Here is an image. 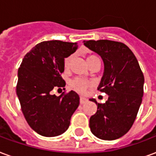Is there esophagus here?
Masks as SVG:
<instances>
[{"label":"esophagus","instance_id":"esophagus-1","mask_svg":"<svg viewBox=\"0 0 156 156\" xmlns=\"http://www.w3.org/2000/svg\"><path fill=\"white\" fill-rule=\"evenodd\" d=\"M86 102H88V99L86 98H84V97H80V104H84V103H86Z\"/></svg>","mask_w":156,"mask_h":156}]
</instances>
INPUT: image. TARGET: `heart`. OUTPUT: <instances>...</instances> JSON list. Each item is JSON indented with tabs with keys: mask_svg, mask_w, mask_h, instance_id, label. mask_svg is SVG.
Masks as SVG:
<instances>
[{
	"mask_svg": "<svg viewBox=\"0 0 156 156\" xmlns=\"http://www.w3.org/2000/svg\"><path fill=\"white\" fill-rule=\"evenodd\" d=\"M98 58L97 56L95 55H90L87 58V62H88V65L91 64L92 62H94L95 59ZM72 62V58L70 56H68L67 58H64L63 60V67L66 70H68L70 68V65H71ZM70 88L74 90V91L78 92L79 94H84L86 90L88 89V88H90L92 86V83L90 82L85 80L83 78H76L74 79H73L71 82H70Z\"/></svg>",
	"mask_w": 156,
	"mask_h": 156,
	"instance_id": "heart-1",
	"label": "heart"
}]
</instances>
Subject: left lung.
<instances>
[{
  "label": "left lung",
  "instance_id": "left-lung-1",
  "mask_svg": "<svg viewBox=\"0 0 156 156\" xmlns=\"http://www.w3.org/2000/svg\"><path fill=\"white\" fill-rule=\"evenodd\" d=\"M84 45L101 56L105 73L98 90L108 95L105 104L90 99L98 108L90 117L89 127L101 140H116L130 129L136 119L144 94V74L134 53L122 42L89 40Z\"/></svg>",
  "mask_w": 156,
  "mask_h": 156
}]
</instances>
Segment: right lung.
Returning a JSON list of instances; mask_svg holds the SVG:
<instances>
[{
	"label": "right lung",
	"instance_id": "right-lung-1",
	"mask_svg": "<svg viewBox=\"0 0 156 156\" xmlns=\"http://www.w3.org/2000/svg\"><path fill=\"white\" fill-rule=\"evenodd\" d=\"M77 48V42L41 41L25 55L20 65L16 94L22 111L30 127L42 136L63 134L79 105L76 92H63L60 96L51 92L65 87L61 76L63 60Z\"/></svg>",
	"mask_w": 156,
	"mask_h": 156
}]
</instances>
